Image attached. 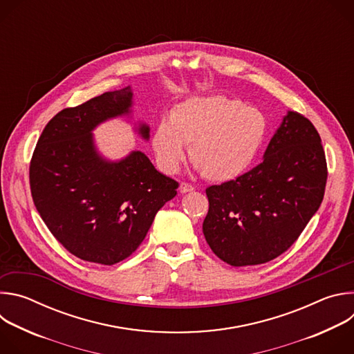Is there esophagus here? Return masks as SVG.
I'll return each mask as SVG.
<instances>
[{
  "label": "esophagus",
  "instance_id": "esophagus-1",
  "mask_svg": "<svg viewBox=\"0 0 354 354\" xmlns=\"http://www.w3.org/2000/svg\"><path fill=\"white\" fill-rule=\"evenodd\" d=\"M193 190H194V187H193L190 183L182 182V183L179 185V192H180V193H189V192H193Z\"/></svg>",
  "mask_w": 354,
  "mask_h": 354
}]
</instances>
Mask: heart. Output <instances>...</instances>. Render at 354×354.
<instances>
[{"instance_id":"1","label":"heart","mask_w":354,"mask_h":354,"mask_svg":"<svg viewBox=\"0 0 354 354\" xmlns=\"http://www.w3.org/2000/svg\"><path fill=\"white\" fill-rule=\"evenodd\" d=\"M268 134L265 115L221 95L193 96L162 118L151 144L160 168L175 174L186 158L212 182H230L257 160Z\"/></svg>"}]
</instances>
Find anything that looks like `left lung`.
<instances>
[{
  "label": "left lung",
  "instance_id": "8db88e82",
  "mask_svg": "<svg viewBox=\"0 0 354 354\" xmlns=\"http://www.w3.org/2000/svg\"><path fill=\"white\" fill-rule=\"evenodd\" d=\"M326 178L317 129L288 111L258 167L206 189L203 234L209 246L231 266L261 265L280 257L319 209Z\"/></svg>",
  "mask_w": 354,
  "mask_h": 354
}]
</instances>
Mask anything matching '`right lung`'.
<instances>
[{"label":"right lung","mask_w":354,"mask_h":354,"mask_svg":"<svg viewBox=\"0 0 354 354\" xmlns=\"http://www.w3.org/2000/svg\"><path fill=\"white\" fill-rule=\"evenodd\" d=\"M131 86L105 92L50 120L29 168L33 203L55 238L82 261L115 265L138 248L158 210L176 196L178 182L162 175L141 151L111 161L92 131L129 116ZM149 138V127L136 129Z\"/></svg>","instance_id":"add662e5"}]
</instances>
